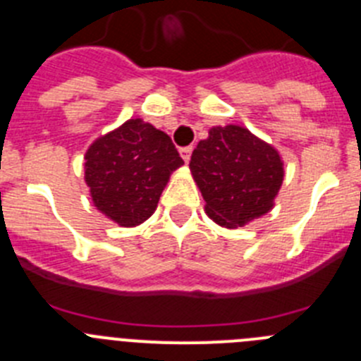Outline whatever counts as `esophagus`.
I'll return each instance as SVG.
<instances>
[{
    "mask_svg": "<svg viewBox=\"0 0 361 361\" xmlns=\"http://www.w3.org/2000/svg\"><path fill=\"white\" fill-rule=\"evenodd\" d=\"M180 157L184 159V161H186V163H190V159H191V152H193V147H184V148H180Z\"/></svg>",
    "mask_w": 361,
    "mask_h": 361,
    "instance_id": "34e87169",
    "label": "esophagus"
}]
</instances>
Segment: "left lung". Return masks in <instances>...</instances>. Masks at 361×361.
Returning a JSON list of instances; mask_svg holds the SVG:
<instances>
[{"instance_id": "left-lung-1", "label": "left lung", "mask_w": 361, "mask_h": 361, "mask_svg": "<svg viewBox=\"0 0 361 361\" xmlns=\"http://www.w3.org/2000/svg\"><path fill=\"white\" fill-rule=\"evenodd\" d=\"M190 170L206 213L229 229L269 213L284 177L279 152L238 125L211 128L193 150Z\"/></svg>"}]
</instances>
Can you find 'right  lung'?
<instances>
[{
	"label": "right lung",
	"mask_w": 361,
	"mask_h": 361,
	"mask_svg": "<svg viewBox=\"0 0 361 361\" xmlns=\"http://www.w3.org/2000/svg\"><path fill=\"white\" fill-rule=\"evenodd\" d=\"M183 164L170 135L135 118L89 147L85 183L98 211L134 227L152 216L171 171Z\"/></svg>",
	"instance_id": "add662e5"
}]
</instances>
